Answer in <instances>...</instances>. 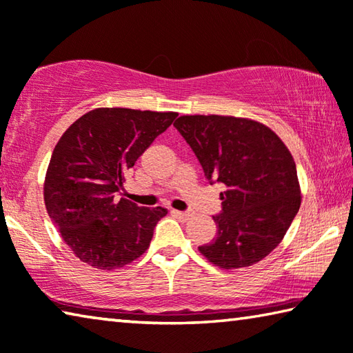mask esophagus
<instances>
[{
  "mask_svg": "<svg viewBox=\"0 0 353 353\" xmlns=\"http://www.w3.org/2000/svg\"><path fill=\"white\" fill-rule=\"evenodd\" d=\"M172 212H173V215H176L180 220H188L190 215H192L190 212H183V211H172Z\"/></svg>",
  "mask_w": 353,
  "mask_h": 353,
  "instance_id": "esophagus-1",
  "label": "esophagus"
}]
</instances>
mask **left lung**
<instances>
[{
	"instance_id": "8db88e82",
	"label": "left lung",
	"mask_w": 353,
	"mask_h": 353,
	"mask_svg": "<svg viewBox=\"0 0 353 353\" xmlns=\"http://www.w3.org/2000/svg\"><path fill=\"white\" fill-rule=\"evenodd\" d=\"M173 125L208 180L225 186L223 209L214 217L217 237L199 251L223 270L261 262L282 242L301 206L298 172L287 145L248 117L180 116Z\"/></svg>"
}]
</instances>
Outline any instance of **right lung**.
<instances>
[{
  "label": "right lung",
  "instance_id": "right-lung-1",
  "mask_svg": "<svg viewBox=\"0 0 353 353\" xmlns=\"http://www.w3.org/2000/svg\"><path fill=\"white\" fill-rule=\"evenodd\" d=\"M178 113L96 108L71 123L49 161L46 211L74 256L97 270L122 268L150 246L164 208L117 200L125 172Z\"/></svg>",
  "mask_w": 353,
  "mask_h": 353
}]
</instances>
